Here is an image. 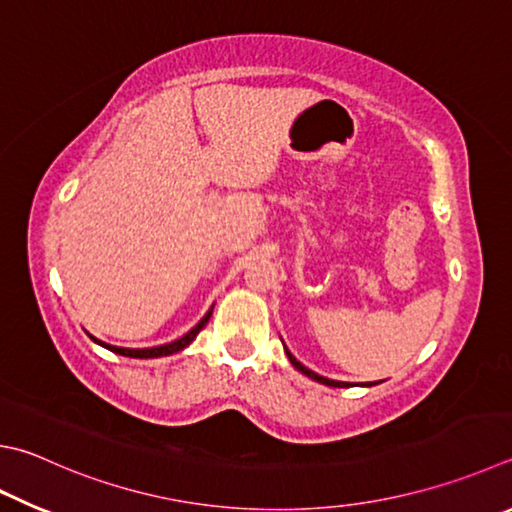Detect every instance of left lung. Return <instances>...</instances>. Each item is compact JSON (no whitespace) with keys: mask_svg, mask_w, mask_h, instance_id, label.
I'll return each mask as SVG.
<instances>
[{"mask_svg":"<svg viewBox=\"0 0 512 512\" xmlns=\"http://www.w3.org/2000/svg\"><path fill=\"white\" fill-rule=\"evenodd\" d=\"M284 351H286V356H288V360H291V365L297 369V371H302L304 376H309L311 380H318V383H322V385H329V387H349V383H340V380H329V378H324V376H318L315 374V371H311V369H306L302 362H297V358L293 356L291 351H288L286 347H284ZM369 387V385H367Z\"/></svg>","mask_w":512,"mask_h":512,"instance_id":"obj_1","label":"left lung"}]
</instances>
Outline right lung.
Here are the masks:
<instances>
[{
	"instance_id": "obj_1",
	"label": "right lung",
	"mask_w": 512,
	"mask_h": 512,
	"mask_svg": "<svg viewBox=\"0 0 512 512\" xmlns=\"http://www.w3.org/2000/svg\"><path fill=\"white\" fill-rule=\"evenodd\" d=\"M212 309H215V306H212ZM212 309H210L206 315H203V318H201V322L197 324V327H192L188 333H185V336H181L179 340H174V342H167V345H161V347H150V349H127V347H114V345H107V342H100V340H96L94 336H91V340L98 342L100 347H105V349L114 351V353H120V356H127V358H161V356H172V353L185 349V347L190 345V342H192L194 338H197V333H199V331L208 324L210 315H212Z\"/></svg>"
}]
</instances>
